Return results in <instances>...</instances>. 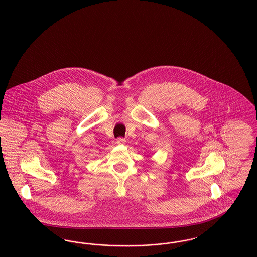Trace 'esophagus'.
Instances as JSON below:
<instances>
[{
	"label": "esophagus",
	"mask_w": 257,
	"mask_h": 257,
	"mask_svg": "<svg viewBox=\"0 0 257 257\" xmlns=\"http://www.w3.org/2000/svg\"><path fill=\"white\" fill-rule=\"evenodd\" d=\"M125 143H126V140L123 139V138H118V139L116 140V144H117V145H123V144H125Z\"/></svg>",
	"instance_id": "34e87169"
}]
</instances>
